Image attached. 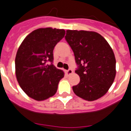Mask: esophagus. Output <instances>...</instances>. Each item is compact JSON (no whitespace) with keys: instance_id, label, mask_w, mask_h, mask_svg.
<instances>
[{"instance_id":"obj_1","label":"esophagus","mask_w":131,"mask_h":131,"mask_svg":"<svg viewBox=\"0 0 131 131\" xmlns=\"http://www.w3.org/2000/svg\"><path fill=\"white\" fill-rule=\"evenodd\" d=\"M66 72L67 75H71V74H72L73 71H72V69H68V70H66Z\"/></svg>"}]
</instances>
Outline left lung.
Here are the masks:
<instances>
[{"label": "left lung", "mask_w": 131, "mask_h": 131, "mask_svg": "<svg viewBox=\"0 0 131 131\" xmlns=\"http://www.w3.org/2000/svg\"><path fill=\"white\" fill-rule=\"evenodd\" d=\"M65 39L75 55L80 77L74 93L88 101L104 96L114 82L116 59L108 42L99 33L86 30H68Z\"/></svg>", "instance_id": "1"}]
</instances>
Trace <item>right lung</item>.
<instances>
[{"label":"right lung","mask_w":131,"mask_h":131,"mask_svg":"<svg viewBox=\"0 0 131 131\" xmlns=\"http://www.w3.org/2000/svg\"><path fill=\"white\" fill-rule=\"evenodd\" d=\"M63 29L38 28L28 35L16 55L15 70L19 86L35 101H44L56 93L63 70L53 65L54 47L64 37Z\"/></svg>","instance_id":"1"}]
</instances>
